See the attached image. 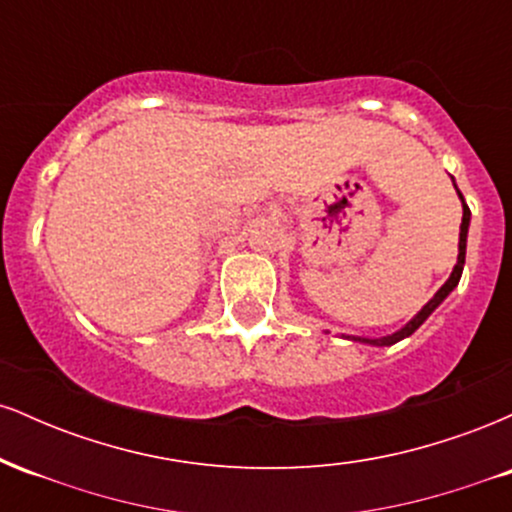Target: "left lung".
<instances>
[{"mask_svg":"<svg viewBox=\"0 0 512 512\" xmlns=\"http://www.w3.org/2000/svg\"><path fill=\"white\" fill-rule=\"evenodd\" d=\"M457 195H460V190H457ZM460 199H462V195H460ZM462 209H464V214H462V226H460V255H457V264H455V269H452L450 279L445 281L443 286H440V291L436 293V296H433L431 301H428V303L424 305V308H421V313L416 315L414 320H411L409 325L404 327V330H399V332L390 334V337H383V339H358V337H354L356 342H366V344H375V346H390V344L399 342V339L409 337V334H414L416 330H419L421 325H424V320H426V317L431 315L433 310H436L440 303H443V298L448 296V293H450L452 289H455L457 284H460L462 267H464V255H467V228H469V214H472V211H469L467 204H464V199H462Z\"/></svg>","mask_w":512,"mask_h":512,"instance_id":"8db88e82","label":"left lung"}]
</instances>
